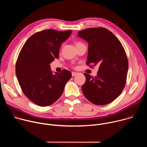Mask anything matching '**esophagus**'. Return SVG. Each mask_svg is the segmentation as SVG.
Returning a JSON list of instances; mask_svg holds the SVG:
<instances>
[{"label": "esophagus", "instance_id": "1", "mask_svg": "<svg viewBox=\"0 0 147 147\" xmlns=\"http://www.w3.org/2000/svg\"><path fill=\"white\" fill-rule=\"evenodd\" d=\"M71 74H72V76H75L78 74V73H77V72H72Z\"/></svg>", "mask_w": 147, "mask_h": 147}]
</instances>
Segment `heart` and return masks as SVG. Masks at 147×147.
Segmentation results:
<instances>
[{
	"label": "heart",
	"mask_w": 147,
	"mask_h": 147,
	"mask_svg": "<svg viewBox=\"0 0 147 147\" xmlns=\"http://www.w3.org/2000/svg\"><path fill=\"white\" fill-rule=\"evenodd\" d=\"M80 43H81V42H76V45H78V44H80Z\"/></svg>",
	"instance_id": "b5f03b06"
}]
</instances>
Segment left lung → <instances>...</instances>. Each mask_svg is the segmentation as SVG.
Here are the masks:
<instances>
[{
  "instance_id": "1",
  "label": "left lung",
  "mask_w": 147,
  "mask_h": 147,
  "mask_svg": "<svg viewBox=\"0 0 147 147\" xmlns=\"http://www.w3.org/2000/svg\"><path fill=\"white\" fill-rule=\"evenodd\" d=\"M78 36L87 41L86 64H98L96 76L84 73L82 92L91 102L105 105L116 99L126 83L129 63L126 53L118 38L103 27L89 28L78 31Z\"/></svg>"
}]
</instances>
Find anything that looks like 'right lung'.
Listing matches in <instances>:
<instances>
[{
	"label": "right lung",
	"mask_w": 147,
	"mask_h": 147,
	"mask_svg": "<svg viewBox=\"0 0 147 147\" xmlns=\"http://www.w3.org/2000/svg\"><path fill=\"white\" fill-rule=\"evenodd\" d=\"M72 31L45 30L31 36L18 55L16 73L24 94L40 107H47L61 95L71 73L63 69L53 74L49 64L59 57L60 47Z\"/></svg>",
	"instance_id": "obj_1"
}]
</instances>
